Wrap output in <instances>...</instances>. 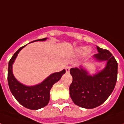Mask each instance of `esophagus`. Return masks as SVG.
Masks as SVG:
<instances>
[{"mask_svg":"<svg viewBox=\"0 0 124 124\" xmlns=\"http://www.w3.org/2000/svg\"><path fill=\"white\" fill-rule=\"evenodd\" d=\"M70 68L71 67H69V66H67V67H65V71H66V72H69V70H70Z\"/></svg>","mask_w":124,"mask_h":124,"instance_id":"1","label":"esophagus"}]
</instances>
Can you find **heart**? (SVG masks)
Here are the masks:
<instances>
[{
	"label": "heart",
	"mask_w": 124,
	"mask_h": 124,
	"mask_svg": "<svg viewBox=\"0 0 124 124\" xmlns=\"http://www.w3.org/2000/svg\"><path fill=\"white\" fill-rule=\"evenodd\" d=\"M86 50H87V48H81L79 50V52H85V51H86Z\"/></svg>",
	"instance_id": "1"
}]
</instances>
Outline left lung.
I'll list each match as a JSON object with an SVG mask.
<instances>
[{"label":"left lung","instance_id":"1","mask_svg":"<svg viewBox=\"0 0 124 124\" xmlns=\"http://www.w3.org/2000/svg\"><path fill=\"white\" fill-rule=\"evenodd\" d=\"M97 49L98 53L94 55V58L107 62L102 71L92 76L83 68L70 69L72 76L69 86L70 96L74 104L86 109L96 108L105 102L117 80L118 63L115 57L108 50L98 46Z\"/></svg>","mask_w":124,"mask_h":124}]
</instances>
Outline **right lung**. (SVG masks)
Returning <instances> with one entry per match:
<instances>
[{
  "label": "right lung",
  "instance_id": "add662e5",
  "mask_svg": "<svg viewBox=\"0 0 124 124\" xmlns=\"http://www.w3.org/2000/svg\"><path fill=\"white\" fill-rule=\"evenodd\" d=\"M46 39V38L40 39L32 42L45 41ZM25 46L19 48L9 62L8 72V85L12 94L20 104L28 109L36 110L45 107L48 104L50 98L51 88L55 83L60 80L62 75L65 73V70L63 69L60 72L52 74L42 83L35 86H27L20 83L13 76L12 65L16 58L18 53Z\"/></svg>",
  "mask_w": 124,
  "mask_h": 124
}]
</instances>
